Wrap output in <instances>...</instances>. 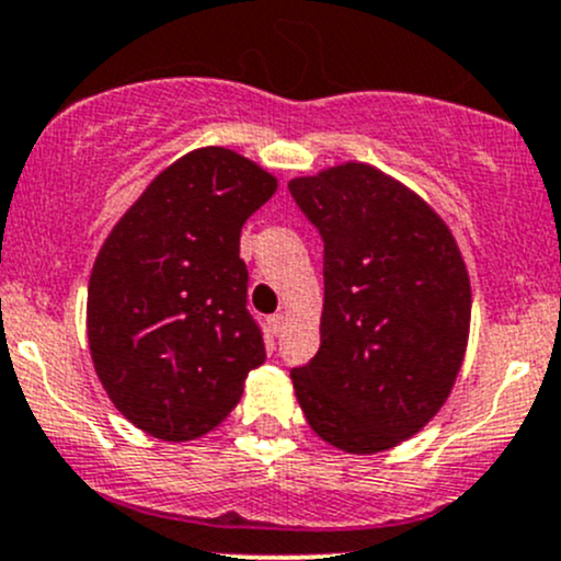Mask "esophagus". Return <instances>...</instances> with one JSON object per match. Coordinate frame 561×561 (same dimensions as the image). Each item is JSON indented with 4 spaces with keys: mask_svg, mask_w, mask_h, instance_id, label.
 <instances>
[{
    "mask_svg": "<svg viewBox=\"0 0 561 561\" xmlns=\"http://www.w3.org/2000/svg\"><path fill=\"white\" fill-rule=\"evenodd\" d=\"M271 328H274L276 336H282V333L287 331V314H285V312H279V314L271 317Z\"/></svg>",
    "mask_w": 561,
    "mask_h": 561,
    "instance_id": "1",
    "label": "esophagus"
}]
</instances>
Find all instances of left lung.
Masks as SVG:
<instances>
[{
  "label": "left lung",
  "instance_id": "8db88e82",
  "mask_svg": "<svg viewBox=\"0 0 561 561\" xmlns=\"http://www.w3.org/2000/svg\"><path fill=\"white\" fill-rule=\"evenodd\" d=\"M287 186L325 247L320 350L290 371L298 404L333 448H396L437 415L467 353L472 290L454 233L366 162Z\"/></svg>",
  "mask_w": 561,
  "mask_h": 561
}]
</instances>
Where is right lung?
<instances>
[{
    "mask_svg": "<svg viewBox=\"0 0 561 561\" xmlns=\"http://www.w3.org/2000/svg\"><path fill=\"white\" fill-rule=\"evenodd\" d=\"M274 192L268 171L206 146L165 168L113 225L89 279L87 333L107 399L140 432L203 437L265 360L239 239Z\"/></svg>",
    "mask_w": 561,
    "mask_h": 561,
    "instance_id": "right-lung-1",
    "label": "right lung"
}]
</instances>
